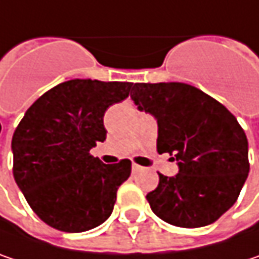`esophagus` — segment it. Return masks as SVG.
I'll return each mask as SVG.
<instances>
[{"label": "esophagus", "mask_w": 259, "mask_h": 259, "mask_svg": "<svg viewBox=\"0 0 259 259\" xmlns=\"http://www.w3.org/2000/svg\"><path fill=\"white\" fill-rule=\"evenodd\" d=\"M131 168H133V172H134V174H136V172H140V171L143 169V168H141L140 165H137V163H133V166H131Z\"/></svg>", "instance_id": "esophagus-1"}]
</instances>
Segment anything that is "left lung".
<instances>
[{
	"label": "left lung",
	"instance_id": "8db88e82",
	"mask_svg": "<svg viewBox=\"0 0 259 259\" xmlns=\"http://www.w3.org/2000/svg\"><path fill=\"white\" fill-rule=\"evenodd\" d=\"M131 99L157 120V152L169 153L178 174H159L147 193L168 224L196 229L215 223L237 200L249 174L248 139L230 112L189 83H134Z\"/></svg>",
	"mask_w": 259,
	"mask_h": 259
}]
</instances>
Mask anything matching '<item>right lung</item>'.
<instances>
[{
	"mask_svg": "<svg viewBox=\"0 0 259 259\" xmlns=\"http://www.w3.org/2000/svg\"><path fill=\"white\" fill-rule=\"evenodd\" d=\"M131 82L72 79L48 90L17 125L13 176L29 206L46 224L81 233L103 224L131 160L106 165L90 150L106 140L104 112L125 100Z\"/></svg>",
	"mask_w": 259,
	"mask_h": 259,
	"instance_id": "right-lung-1",
	"label": "right lung"
}]
</instances>
